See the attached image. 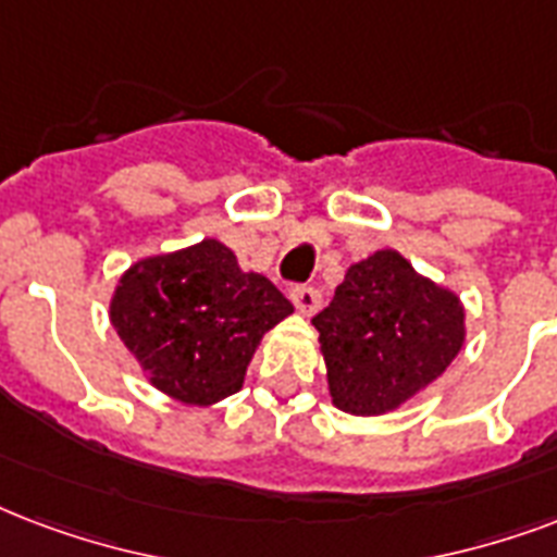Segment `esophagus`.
Instances as JSON below:
<instances>
[{"instance_id":"obj_1","label":"esophagus","mask_w":557,"mask_h":557,"mask_svg":"<svg viewBox=\"0 0 557 557\" xmlns=\"http://www.w3.org/2000/svg\"><path fill=\"white\" fill-rule=\"evenodd\" d=\"M292 300L300 315H315L318 307H321V292L315 286H297L292 288Z\"/></svg>"}]
</instances>
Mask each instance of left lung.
I'll use <instances>...</instances> for the list:
<instances>
[{
  "mask_svg": "<svg viewBox=\"0 0 557 557\" xmlns=\"http://www.w3.org/2000/svg\"><path fill=\"white\" fill-rule=\"evenodd\" d=\"M312 324L330 397L362 418L400 409L438 380L465 345V307L456 292L418 274L392 248L350 265Z\"/></svg>",
  "mask_w": 557,
  "mask_h": 557,
  "instance_id": "1",
  "label": "left lung"
}]
</instances>
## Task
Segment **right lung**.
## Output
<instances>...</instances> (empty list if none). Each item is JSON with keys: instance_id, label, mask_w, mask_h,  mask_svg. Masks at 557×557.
Instances as JSON below:
<instances>
[{"instance_id": "obj_1", "label": "right lung", "mask_w": 557, "mask_h": 557, "mask_svg": "<svg viewBox=\"0 0 557 557\" xmlns=\"http://www.w3.org/2000/svg\"><path fill=\"white\" fill-rule=\"evenodd\" d=\"M292 312L283 292L242 271L219 239L134 262L110 300V324L148 382L189 406L239 392L262 335Z\"/></svg>"}]
</instances>
